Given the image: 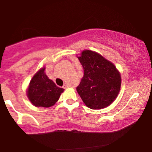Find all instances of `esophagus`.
<instances>
[{
    "instance_id": "esophagus-1",
    "label": "esophagus",
    "mask_w": 152,
    "mask_h": 152,
    "mask_svg": "<svg viewBox=\"0 0 152 152\" xmlns=\"http://www.w3.org/2000/svg\"><path fill=\"white\" fill-rule=\"evenodd\" d=\"M68 87H69V85L68 84H64V86H63V88H68Z\"/></svg>"
}]
</instances>
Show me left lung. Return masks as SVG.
Segmentation results:
<instances>
[{
  "mask_svg": "<svg viewBox=\"0 0 152 152\" xmlns=\"http://www.w3.org/2000/svg\"><path fill=\"white\" fill-rule=\"evenodd\" d=\"M78 58L84 71L81 83L76 87L82 101L92 109L107 107L119 92V72L112 63L91 50H83Z\"/></svg>",
  "mask_w": 152,
  "mask_h": 152,
  "instance_id": "8db88e82",
  "label": "left lung"
}]
</instances>
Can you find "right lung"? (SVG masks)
<instances>
[{
  "instance_id": "1",
  "label": "right lung",
  "mask_w": 152,
  "mask_h": 152,
  "mask_svg": "<svg viewBox=\"0 0 152 152\" xmlns=\"http://www.w3.org/2000/svg\"><path fill=\"white\" fill-rule=\"evenodd\" d=\"M45 68L38 71L30 82L27 95L36 106L50 107L58 102L64 89L59 88L44 73Z\"/></svg>"
}]
</instances>
